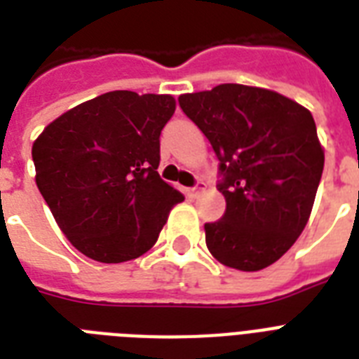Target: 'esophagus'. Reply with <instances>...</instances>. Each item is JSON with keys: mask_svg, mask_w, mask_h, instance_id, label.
<instances>
[{"mask_svg": "<svg viewBox=\"0 0 359 359\" xmlns=\"http://www.w3.org/2000/svg\"><path fill=\"white\" fill-rule=\"evenodd\" d=\"M203 190H205V182H203V180H197L196 186H191V188H188V190H186V194H188V196H190V197H197V196H199V194H201Z\"/></svg>", "mask_w": 359, "mask_h": 359, "instance_id": "obj_1", "label": "esophagus"}]
</instances>
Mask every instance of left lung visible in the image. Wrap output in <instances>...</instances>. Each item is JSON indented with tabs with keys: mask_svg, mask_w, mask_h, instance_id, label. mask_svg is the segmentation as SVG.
Wrapping results in <instances>:
<instances>
[{
	"mask_svg": "<svg viewBox=\"0 0 359 359\" xmlns=\"http://www.w3.org/2000/svg\"><path fill=\"white\" fill-rule=\"evenodd\" d=\"M218 158L224 216L205 224L214 259L257 272L283 257L306 227L324 169L313 115L279 93L222 83L179 97Z\"/></svg>",
	"mask_w": 359,
	"mask_h": 359,
	"instance_id": "8db88e82",
	"label": "left lung"
}]
</instances>
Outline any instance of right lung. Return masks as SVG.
Segmentation results:
<instances>
[{
  "label": "right lung",
  "mask_w": 359,
  "mask_h": 359,
  "mask_svg": "<svg viewBox=\"0 0 359 359\" xmlns=\"http://www.w3.org/2000/svg\"><path fill=\"white\" fill-rule=\"evenodd\" d=\"M169 95L111 91L50 123L33 143L36 186L76 250L98 262L137 259L184 196L160 179Z\"/></svg>",
  "instance_id": "add662e5"
}]
</instances>
